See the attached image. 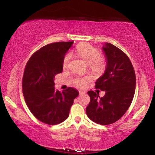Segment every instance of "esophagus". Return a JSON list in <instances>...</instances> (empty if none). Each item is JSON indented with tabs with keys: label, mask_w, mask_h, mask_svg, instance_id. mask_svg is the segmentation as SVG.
<instances>
[{
	"label": "esophagus",
	"mask_w": 155,
	"mask_h": 155,
	"mask_svg": "<svg viewBox=\"0 0 155 155\" xmlns=\"http://www.w3.org/2000/svg\"><path fill=\"white\" fill-rule=\"evenodd\" d=\"M78 92H79V94H83L85 93V91H83L82 90H79V91H78Z\"/></svg>",
	"instance_id": "esophagus-1"
}]
</instances>
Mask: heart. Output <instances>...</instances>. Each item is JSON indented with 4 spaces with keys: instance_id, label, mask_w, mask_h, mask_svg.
Wrapping results in <instances>:
<instances>
[{
    "instance_id": "heart-1",
    "label": "heart",
    "mask_w": 155,
    "mask_h": 155,
    "mask_svg": "<svg viewBox=\"0 0 155 155\" xmlns=\"http://www.w3.org/2000/svg\"><path fill=\"white\" fill-rule=\"evenodd\" d=\"M76 52L89 65H90L91 70L94 71L100 72L103 70L104 62L103 59H101V52L98 49L88 44H83L77 47ZM72 53L70 52H68L64 56L62 64L64 68L68 66L72 59ZM86 83H87V79L85 78H77L74 81L75 85L79 87H84Z\"/></svg>"
}]
</instances>
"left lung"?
<instances>
[{
	"label": "left lung",
	"mask_w": 155,
	"mask_h": 155,
	"mask_svg": "<svg viewBox=\"0 0 155 155\" xmlns=\"http://www.w3.org/2000/svg\"><path fill=\"white\" fill-rule=\"evenodd\" d=\"M106 59L104 74L96 80V88L105 91L103 97L87 91L90 102L86 108L89 118L97 124L108 125L124 115L134 97L136 79L134 69L124 52L110 43L102 47Z\"/></svg>",
	"instance_id": "1"
}]
</instances>
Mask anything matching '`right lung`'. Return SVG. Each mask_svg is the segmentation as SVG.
I'll list each match as a JSON object with an SVG mask.
<instances>
[{
	"instance_id": "1",
	"label": "right lung",
	"mask_w": 155,
	"mask_h": 155,
	"mask_svg": "<svg viewBox=\"0 0 155 155\" xmlns=\"http://www.w3.org/2000/svg\"><path fill=\"white\" fill-rule=\"evenodd\" d=\"M73 41L49 44L36 51L26 65L22 90L26 103L37 119L45 124H60L69 116L78 96L77 89L54 90V76L63 71V59Z\"/></svg>"
}]
</instances>
